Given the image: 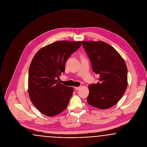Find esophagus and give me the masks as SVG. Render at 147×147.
I'll return each mask as SVG.
<instances>
[{
    "label": "esophagus",
    "instance_id": "1",
    "mask_svg": "<svg viewBox=\"0 0 147 147\" xmlns=\"http://www.w3.org/2000/svg\"><path fill=\"white\" fill-rule=\"evenodd\" d=\"M80 88H81V86H79V87H76V88H75V89H76V90H79Z\"/></svg>",
    "mask_w": 147,
    "mask_h": 147
}]
</instances>
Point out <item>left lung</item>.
<instances>
[{
	"label": "left lung",
	"instance_id": "8db88e82",
	"mask_svg": "<svg viewBox=\"0 0 147 147\" xmlns=\"http://www.w3.org/2000/svg\"><path fill=\"white\" fill-rule=\"evenodd\" d=\"M98 82L89 86L87 102L100 109L116 105L127 86V68L123 59L113 47L102 41H82Z\"/></svg>",
	"mask_w": 147,
	"mask_h": 147
}]
</instances>
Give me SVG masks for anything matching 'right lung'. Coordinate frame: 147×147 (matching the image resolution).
<instances>
[{
    "label": "right lung",
    "mask_w": 147,
    "mask_h": 147,
    "mask_svg": "<svg viewBox=\"0 0 147 147\" xmlns=\"http://www.w3.org/2000/svg\"><path fill=\"white\" fill-rule=\"evenodd\" d=\"M80 41H61L49 45L35 55L28 70V94L32 104L43 115L52 117L63 111L73 88L58 82L67 59L81 46Z\"/></svg>",
    "instance_id": "obj_1"
}]
</instances>
